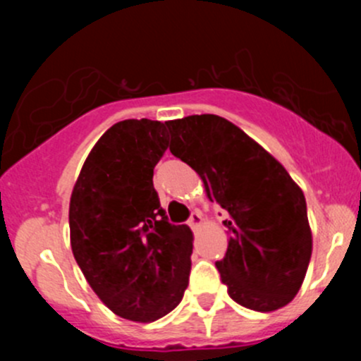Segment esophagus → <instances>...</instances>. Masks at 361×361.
<instances>
[{"label": "esophagus", "instance_id": "obj_1", "mask_svg": "<svg viewBox=\"0 0 361 361\" xmlns=\"http://www.w3.org/2000/svg\"><path fill=\"white\" fill-rule=\"evenodd\" d=\"M188 225L192 227V231H199L202 225V214L199 213V211H194L190 216V220H188Z\"/></svg>", "mask_w": 361, "mask_h": 361}]
</instances>
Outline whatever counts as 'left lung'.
<instances>
[{"label": "left lung", "instance_id": "1", "mask_svg": "<svg viewBox=\"0 0 361 361\" xmlns=\"http://www.w3.org/2000/svg\"><path fill=\"white\" fill-rule=\"evenodd\" d=\"M166 123L171 154L201 176L211 202L228 211V248L216 269L231 298L260 312L285 307L300 290L312 253L302 188L224 116L206 113Z\"/></svg>", "mask_w": 361, "mask_h": 361}]
</instances>
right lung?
<instances>
[{
	"instance_id": "1",
	"label": "right lung",
	"mask_w": 361,
	"mask_h": 361,
	"mask_svg": "<svg viewBox=\"0 0 361 361\" xmlns=\"http://www.w3.org/2000/svg\"><path fill=\"white\" fill-rule=\"evenodd\" d=\"M166 123L122 120L97 140L69 201L76 264L120 318L150 323L183 298L194 234L171 225L154 188V167L169 147Z\"/></svg>"
}]
</instances>
